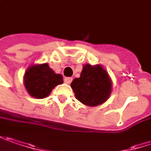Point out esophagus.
Returning a JSON list of instances; mask_svg holds the SVG:
<instances>
[{
	"mask_svg": "<svg viewBox=\"0 0 151 151\" xmlns=\"http://www.w3.org/2000/svg\"><path fill=\"white\" fill-rule=\"evenodd\" d=\"M64 83H66V84H70V82L72 81V78L71 77H66V78H64Z\"/></svg>",
	"mask_w": 151,
	"mask_h": 151,
	"instance_id": "obj_1",
	"label": "esophagus"
}]
</instances>
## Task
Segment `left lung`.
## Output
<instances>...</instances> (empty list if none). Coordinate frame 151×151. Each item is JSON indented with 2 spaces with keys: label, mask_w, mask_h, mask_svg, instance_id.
I'll list each match as a JSON object with an SVG mask.
<instances>
[{
  "label": "left lung",
  "mask_w": 151,
  "mask_h": 151,
  "mask_svg": "<svg viewBox=\"0 0 151 151\" xmlns=\"http://www.w3.org/2000/svg\"><path fill=\"white\" fill-rule=\"evenodd\" d=\"M70 87L76 99L83 104L94 107L107 101L112 91V81L100 65H83L79 78L72 81Z\"/></svg>",
  "instance_id": "1"
}]
</instances>
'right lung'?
<instances>
[{
	"label": "right lung",
	"instance_id": "1",
	"mask_svg": "<svg viewBox=\"0 0 151 151\" xmlns=\"http://www.w3.org/2000/svg\"><path fill=\"white\" fill-rule=\"evenodd\" d=\"M63 82V76L56 74L47 63L30 65L24 76L27 93L35 99L47 98L54 87Z\"/></svg>",
	"mask_w": 151,
	"mask_h": 151
}]
</instances>
